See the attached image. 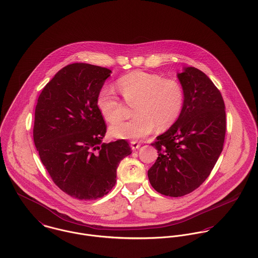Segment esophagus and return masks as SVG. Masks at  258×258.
<instances>
[{"label":"esophagus","mask_w":258,"mask_h":258,"mask_svg":"<svg viewBox=\"0 0 258 258\" xmlns=\"http://www.w3.org/2000/svg\"><path fill=\"white\" fill-rule=\"evenodd\" d=\"M140 146H141L140 142H138V141H131V148L133 150H136V149H138Z\"/></svg>","instance_id":"obj_1"}]
</instances>
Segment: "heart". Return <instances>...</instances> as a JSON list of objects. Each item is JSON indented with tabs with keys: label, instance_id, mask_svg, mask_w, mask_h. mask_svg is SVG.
<instances>
[{
	"label": "heart",
	"instance_id": "b5f03b06",
	"mask_svg": "<svg viewBox=\"0 0 258 258\" xmlns=\"http://www.w3.org/2000/svg\"><path fill=\"white\" fill-rule=\"evenodd\" d=\"M117 86L128 105L134 106V118L111 126L112 136L139 139L150 134L155 126L165 130L176 123L184 104L183 84L175 78L135 71L117 79ZM97 107L109 123L124 119L127 105L109 87L99 90Z\"/></svg>",
	"mask_w": 258,
	"mask_h": 258
}]
</instances>
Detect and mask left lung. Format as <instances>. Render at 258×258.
<instances>
[{
  "label": "left lung",
  "instance_id": "1",
  "mask_svg": "<svg viewBox=\"0 0 258 258\" xmlns=\"http://www.w3.org/2000/svg\"><path fill=\"white\" fill-rule=\"evenodd\" d=\"M178 77L184 86V108L176 123L151 144L159 157L148 171L152 186L174 198L207 180L221 155L226 128L221 91L208 75L186 68Z\"/></svg>",
  "mask_w": 258,
  "mask_h": 258
}]
</instances>
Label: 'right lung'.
Segmentation results:
<instances>
[{"mask_svg": "<svg viewBox=\"0 0 258 258\" xmlns=\"http://www.w3.org/2000/svg\"><path fill=\"white\" fill-rule=\"evenodd\" d=\"M110 74L88 63L69 64L37 99L33 135L41 163L53 183L79 201L107 195L120 161L132 153L124 139L101 144L107 126L96 98Z\"/></svg>", "mask_w": 258, "mask_h": 258, "instance_id": "right-lung-1", "label": "right lung"}]
</instances>
